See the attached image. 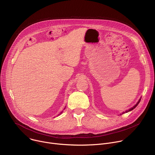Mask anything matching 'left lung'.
I'll list each match as a JSON object with an SVG mask.
<instances>
[{
    "mask_svg": "<svg viewBox=\"0 0 155 155\" xmlns=\"http://www.w3.org/2000/svg\"><path fill=\"white\" fill-rule=\"evenodd\" d=\"M140 99H141V98H140V99H139V101H138V102H137V103H136V105H134V106H133V107H131V108H130V109H128V110H126V111H125V112H122V114H125V113H127V112H130V111H131V110H133V109H134V108H136V107H137V105H138V104H139V103H140Z\"/></svg>",
    "mask_w": 155,
    "mask_h": 155,
    "instance_id": "1",
    "label": "left lung"
}]
</instances>
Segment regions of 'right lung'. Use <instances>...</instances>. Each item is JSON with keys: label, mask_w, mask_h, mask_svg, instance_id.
I'll return each mask as SVG.
<instances>
[{"label": "right lung", "mask_w": 155, "mask_h": 155, "mask_svg": "<svg viewBox=\"0 0 155 155\" xmlns=\"http://www.w3.org/2000/svg\"><path fill=\"white\" fill-rule=\"evenodd\" d=\"M61 113H62V112H61V113H60V114H61Z\"/></svg>", "instance_id": "obj_1"}]
</instances>
